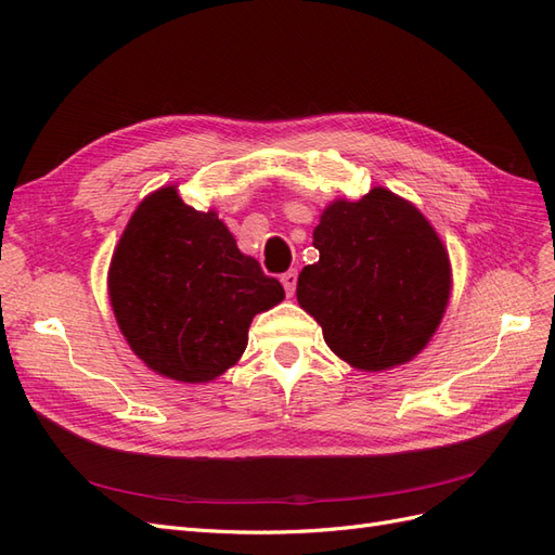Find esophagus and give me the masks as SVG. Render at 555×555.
Returning <instances> with one entry per match:
<instances>
[{
  "mask_svg": "<svg viewBox=\"0 0 555 555\" xmlns=\"http://www.w3.org/2000/svg\"><path fill=\"white\" fill-rule=\"evenodd\" d=\"M282 287H284V292H287V296H294V292H296V282H298V273L296 271H287L282 275Z\"/></svg>",
  "mask_w": 555,
  "mask_h": 555,
  "instance_id": "1",
  "label": "esophagus"
}]
</instances>
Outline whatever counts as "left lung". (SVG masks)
<instances>
[{
    "label": "left lung",
    "instance_id": "8db88e82",
    "mask_svg": "<svg viewBox=\"0 0 555 555\" xmlns=\"http://www.w3.org/2000/svg\"><path fill=\"white\" fill-rule=\"evenodd\" d=\"M319 261L298 275V306L335 357L365 373L412 361L451 294L449 251L414 204L386 188L335 198L312 233Z\"/></svg>",
    "mask_w": 555,
    "mask_h": 555
}]
</instances>
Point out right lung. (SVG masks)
Wrapping results in <instances>:
<instances>
[{
  "label": "right lung",
  "instance_id": "1",
  "mask_svg": "<svg viewBox=\"0 0 555 555\" xmlns=\"http://www.w3.org/2000/svg\"><path fill=\"white\" fill-rule=\"evenodd\" d=\"M108 298L150 371L201 384L238 363L251 319L278 306L284 289L243 255L215 210H194L169 184L129 217L111 259Z\"/></svg>",
  "mask_w": 555,
  "mask_h": 555
}]
</instances>
